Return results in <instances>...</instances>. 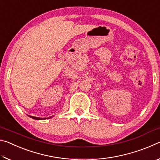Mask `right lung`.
I'll return each instance as SVG.
<instances>
[{
	"label": "right lung",
	"mask_w": 160,
	"mask_h": 160,
	"mask_svg": "<svg viewBox=\"0 0 160 160\" xmlns=\"http://www.w3.org/2000/svg\"><path fill=\"white\" fill-rule=\"evenodd\" d=\"M29 117H31L34 119H36V120H42V119H45V118H38V117H34V116H29ZM50 118H51V117H50Z\"/></svg>",
	"instance_id": "obj_1"
}]
</instances>
